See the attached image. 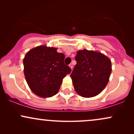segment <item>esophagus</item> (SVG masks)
<instances>
[{
    "label": "esophagus",
    "instance_id": "1",
    "mask_svg": "<svg viewBox=\"0 0 134 134\" xmlns=\"http://www.w3.org/2000/svg\"><path fill=\"white\" fill-rule=\"evenodd\" d=\"M69 65V67H70V69H72V68H73V65H72V64H70Z\"/></svg>",
    "mask_w": 134,
    "mask_h": 134
}]
</instances>
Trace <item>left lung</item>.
Segmentation results:
<instances>
[{
	"label": "left lung",
	"mask_w": 134,
	"mask_h": 134,
	"mask_svg": "<svg viewBox=\"0 0 134 134\" xmlns=\"http://www.w3.org/2000/svg\"><path fill=\"white\" fill-rule=\"evenodd\" d=\"M77 64L70 74L74 87L80 96L91 98L99 94L108 82L111 72L110 59L101 53L79 50Z\"/></svg>",
	"instance_id": "8db88e82"
}]
</instances>
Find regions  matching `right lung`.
Returning <instances> with one entry per match:
<instances>
[{"instance_id": "1", "label": "right lung", "mask_w": 134, "mask_h": 134, "mask_svg": "<svg viewBox=\"0 0 134 134\" xmlns=\"http://www.w3.org/2000/svg\"><path fill=\"white\" fill-rule=\"evenodd\" d=\"M65 55L56 48L39 46L31 49L23 59L24 73L31 90L38 96L50 98L58 93L71 69L64 64Z\"/></svg>"}]
</instances>
